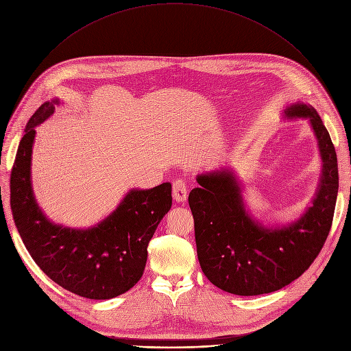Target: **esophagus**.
Segmentation results:
<instances>
[{
	"label": "esophagus",
	"mask_w": 351,
	"mask_h": 351,
	"mask_svg": "<svg viewBox=\"0 0 351 351\" xmlns=\"http://www.w3.org/2000/svg\"><path fill=\"white\" fill-rule=\"evenodd\" d=\"M172 196L176 202H184L187 197V183L184 179H176L172 183Z\"/></svg>",
	"instance_id": "esophagus-1"
}]
</instances>
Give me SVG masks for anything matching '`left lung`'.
Masks as SVG:
<instances>
[{"label":"left lung","mask_w":351,"mask_h":351,"mask_svg":"<svg viewBox=\"0 0 351 351\" xmlns=\"http://www.w3.org/2000/svg\"><path fill=\"white\" fill-rule=\"evenodd\" d=\"M285 114L309 119L324 161L313 206L297 222L276 230L256 224L228 171L197 176L200 186L189 195L202 270L222 291L261 295L289 285L313 263L332 228L339 189L335 145L313 108L294 105Z\"/></svg>","instance_id":"obj_1"}]
</instances>
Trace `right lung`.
<instances>
[{
	"mask_svg": "<svg viewBox=\"0 0 351 351\" xmlns=\"http://www.w3.org/2000/svg\"><path fill=\"white\" fill-rule=\"evenodd\" d=\"M53 104H43L30 117L18 147L10 182L15 226L32 259L62 289L89 300L114 298L141 278L148 243L171 210L172 186L167 182L132 190L114 213L90 230L51 224L32 193L30 156L35 129L54 112Z\"/></svg>",
	"mask_w": 351,
	"mask_h": 351,
	"instance_id": "1",
	"label": "right lung"
}]
</instances>
